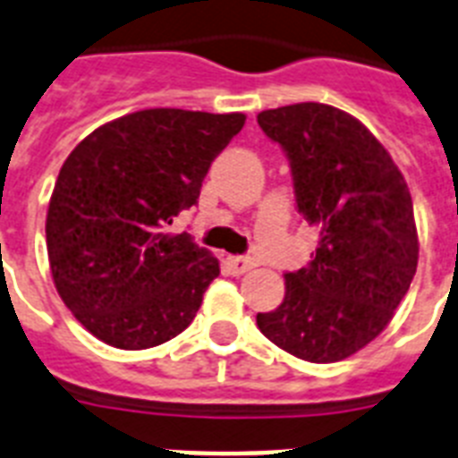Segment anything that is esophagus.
<instances>
[{"label": "esophagus", "mask_w": 458, "mask_h": 458, "mask_svg": "<svg viewBox=\"0 0 458 458\" xmlns=\"http://www.w3.org/2000/svg\"><path fill=\"white\" fill-rule=\"evenodd\" d=\"M225 263H228V270L233 275H244L247 270H251V267H254V261H251V259H247V256H228V259H225Z\"/></svg>", "instance_id": "34e87169"}]
</instances>
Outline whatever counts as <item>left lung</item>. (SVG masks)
<instances>
[{
	"mask_svg": "<svg viewBox=\"0 0 458 458\" xmlns=\"http://www.w3.org/2000/svg\"><path fill=\"white\" fill-rule=\"evenodd\" d=\"M292 165L299 214L318 228L313 261L284 275V301L256 315L263 336L306 362H338L393 319L419 263L407 181L352 114L325 103L259 113Z\"/></svg>",
	"mask_w": 458,
	"mask_h": 458,
	"instance_id": "1",
	"label": "left lung"
}]
</instances>
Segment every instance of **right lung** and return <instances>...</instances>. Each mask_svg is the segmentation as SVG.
<instances>
[{
    "instance_id": "right-lung-1",
    "label": "right lung",
    "mask_w": 458,
    "mask_h": 458,
    "mask_svg": "<svg viewBox=\"0 0 458 458\" xmlns=\"http://www.w3.org/2000/svg\"><path fill=\"white\" fill-rule=\"evenodd\" d=\"M244 114L152 107L91 131L63 162L47 214L51 277L103 344L143 351L195 319L221 267L169 225L199 199Z\"/></svg>"
}]
</instances>
